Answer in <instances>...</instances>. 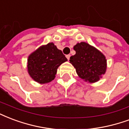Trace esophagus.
<instances>
[{
    "label": "esophagus",
    "mask_w": 129,
    "mask_h": 129,
    "mask_svg": "<svg viewBox=\"0 0 129 129\" xmlns=\"http://www.w3.org/2000/svg\"><path fill=\"white\" fill-rule=\"evenodd\" d=\"M70 55H66V58H67V59H68V60L70 59Z\"/></svg>",
    "instance_id": "obj_1"
}]
</instances>
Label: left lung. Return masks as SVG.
<instances>
[{"label":"left lung","instance_id":"left-lung-1","mask_svg":"<svg viewBox=\"0 0 129 129\" xmlns=\"http://www.w3.org/2000/svg\"><path fill=\"white\" fill-rule=\"evenodd\" d=\"M74 50L76 54L70 57V62L76 68L77 74L86 81H98L107 68L103 54L85 42L78 43Z\"/></svg>","mask_w":129,"mask_h":129}]
</instances>
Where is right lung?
Masks as SVG:
<instances>
[{
	"mask_svg": "<svg viewBox=\"0 0 129 129\" xmlns=\"http://www.w3.org/2000/svg\"><path fill=\"white\" fill-rule=\"evenodd\" d=\"M68 61L61 50L53 43L42 46L29 55L28 72L35 81L44 84L55 79L58 67Z\"/></svg>",
	"mask_w": 129,
	"mask_h": 129,
	"instance_id": "1",
	"label": "right lung"
}]
</instances>
